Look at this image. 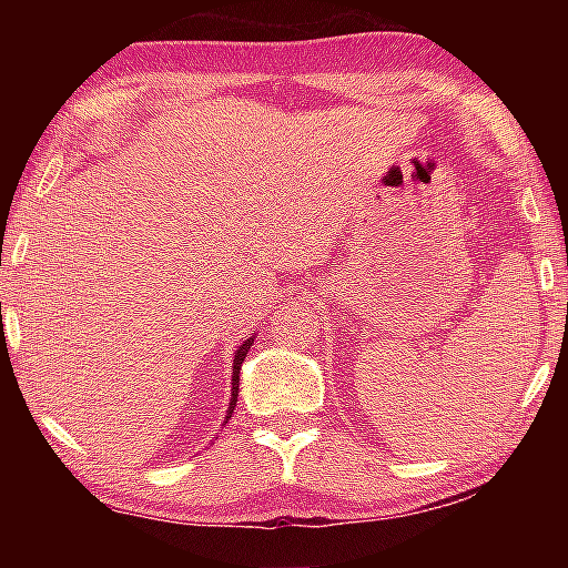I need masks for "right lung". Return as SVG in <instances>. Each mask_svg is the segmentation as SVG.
<instances>
[{
  "mask_svg": "<svg viewBox=\"0 0 568 568\" xmlns=\"http://www.w3.org/2000/svg\"><path fill=\"white\" fill-rule=\"evenodd\" d=\"M250 345H253V338H250V341H245L243 345H240L237 353H235V365H233V398H230V408H227L225 423H227V418H230V416H233V410H235V403H237V386H240V365H243L245 355H247V351H250Z\"/></svg>",
  "mask_w": 568,
  "mask_h": 568,
  "instance_id": "right-lung-1",
  "label": "right lung"
}]
</instances>
